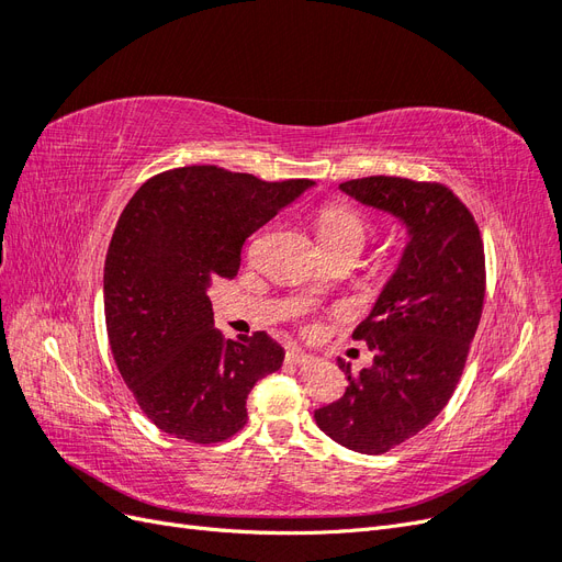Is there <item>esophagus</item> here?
Segmentation results:
<instances>
[{
    "label": "esophagus",
    "instance_id": "1",
    "mask_svg": "<svg viewBox=\"0 0 562 562\" xmlns=\"http://www.w3.org/2000/svg\"><path fill=\"white\" fill-rule=\"evenodd\" d=\"M285 361L288 363H293V366H310V363H314V359L310 353H304L302 349H288V353H285Z\"/></svg>",
    "mask_w": 562,
    "mask_h": 562
}]
</instances>
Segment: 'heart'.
<instances>
[{
  "label": "heart",
  "instance_id": "heart-1",
  "mask_svg": "<svg viewBox=\"0 0 562 562\" xmlns=\"http://www.w3.org/2000/svg\"><path fill=\"white\" fill-rule=\"evenodd\" d=\"M316 232L321 244L326 246L328 252H337L345 248L361 250L372 232V225L361 211H356L349 203L333 201L318 209Z\"/></svg>",
  "mask_w": 562,
  "mask_h": 562
}]
</instances>
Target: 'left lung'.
<instances>
[{
	"label": "left lung",
	"instance_id": "1",
	"mask_svg": "<svg viewBox=\"0 0 562 562\" xmlns=\"http://www.w3.org/2000/svg\"><path fill=\"white\" fill-rule=\"evenodd\" d=\"M339 190L401 217L407 244L396 274L353 330L375 353L347 375L345 396L314 419L339 446L384 454L438 417L462 378L485 302V250L479 223L450 187L394 176L356 178Z\"/></svg>",
	"mask_w": 562,
	"mask_h": 562
}]
</instances>
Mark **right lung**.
Returning a JSON list of instances; mask_svg holds the SVG:
<instances>
[{
  "instance_id": "1",
  "label": "right lung",
  "mask_w": 562,
  "mask_h": 562,
  "mask_svg": "<svg viewBox=\"0 0 562 562\" xmlns=\"http://www.w3.org/2000/svg\"><path fill=\"white\" fill-rule=\"evenodd\" d=\"M312 180L267 182L201 164L140 184L105 258V323L114 363L140 411L168 436L223 443L244 429L255 382L283 363L265 330L227 339L206 295L234 279L248 236Z\"/></svg>"
}]
</instances>
